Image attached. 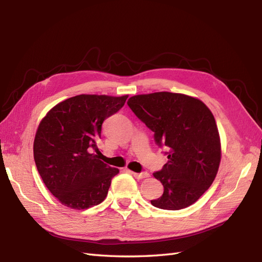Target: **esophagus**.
Returning a JSON list of instances; mask_svg holds the SVG:
<instances>
[{
  "label": "esophagus",
  "instance_id": "esophagus-1",
  "mask_svg": "<svg viewBox=\"0 0 262 262\" xmlns=\"http://www.w3.org/2000/svg\"><path fill=\"white\" fill-rule=\"evenodd\" d=\"M129 172L138 180L144 179V178H147L148 177V173H146V172H142V173H137V172H133V171H129Z\"/></svg>",
  "mask_w": 262,
  "mask_h": 262
}]
</instances>
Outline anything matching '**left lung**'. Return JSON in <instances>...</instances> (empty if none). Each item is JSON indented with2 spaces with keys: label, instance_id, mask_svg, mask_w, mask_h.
<instances>
[{
  "label": "left lung",
  "instance_id": "8db88e82",
  "mask_svg": "<svg viewBox=\"0 0 262 262\" xmlns=\"http://www.w3.org/2000/svg\"><path fill=\"white\" fill-rule=\"evenodd\" d=\"M159 146L168 148V162L154 172L163 193L155 207L179 210L196 203L211 186L221 163V138L213 114L203 101L182 93L138 94L127 101Z\"/></svg>",
  "mask_w": 262,
  "mask_h": 262
}]
</instances>
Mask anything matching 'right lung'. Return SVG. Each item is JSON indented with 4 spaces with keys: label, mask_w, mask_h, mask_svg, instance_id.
<instances>
[{
    "label": "right lung",
    "mask_w": 262,
    "mask_h": 262,
    "mask_svg": "<svg viewBox=\"0 0 262 262\" xmlns=\"http://www.w3.org/2000/svg\"><path fill=\"white\" fill-rule=\"evenodd\" d=\"M128 96L80 94L64 100L41 119L33 142L37 170L48 190L72 209H86L107 197L119 170L100 160L97 142L104 119Z\"/></svg>",
    "instance_id": "obj_1"
}]
</instances>
